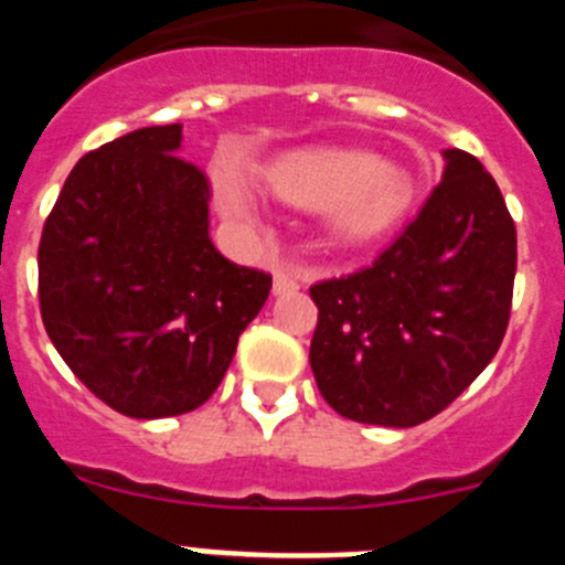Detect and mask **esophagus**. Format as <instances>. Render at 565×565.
Listing matches in <instances>:
<instances>
[{"label": "esophagus", "instance_id": "obj_1", "mask_svg": "<svg viewBox=\"0 0 565 565\" xmlns=\"http://www.w3.org/2000/svg\"><path fill=\"white\" fill-rule=\"evenodd\" d=\"M299 288V279L286 268H274V294H291Z\"/></svg>", "mask_w": 565, "mask_h": 565}]
</instances>
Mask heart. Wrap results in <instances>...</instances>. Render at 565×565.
<instances>
[{"label": "heart", "instance_id": "1", "mask_svg": "<svg viewBox=\"0 0 565 565\" xmlns=\"http://www.w3.org/2000/svg\"><path fill=\"white\" fill-rule=\"evenodd\" d=\"M263 183L277 201L299 209L328 206V228L342 243H364L402 221L413 201L411 178L364 149H306L274 161ZM223 212L246 221L254 198L237 174L217 178Z\"/></svg>", "mask_w": 565, "mask_h": 565}]
</instances>
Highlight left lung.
<instances>
[{"label":"left lung","mask_w":565,"mask_h":565,"mask_svg":"<svg viewBox=\"0 0 565 565\" xmlns=\"http://www.w3.org/2000/svg\"><path fill=\"white\" fill-rule=\"evenodd\" d=\"M371 266L311 286V371L339 416L416 427L450 407L503 342L518 266L495 178L463 149Z\"/></svg>","instance_id":"8db88e82"}]
</instances>
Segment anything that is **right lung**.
Returning a JSON list of instances; mask_svg holds the SVG:
<instances>
[{"mask_svg": "<svg viewBox=\"0 0 565 565\" xmlns=\"http://www.w3.org/2000/svg\"><path fill=\"white\" fill-rule=\"evenodd\" d=\"M178 149L181 124H167L84 154L39 243L50 342L129 418L201 407L271 291V274L214 248L209 178Z\"/></svg>", "mask_w": 565, "mask_h": 565, "instance_id": "1", "label": "right lung"}]
</instances>
